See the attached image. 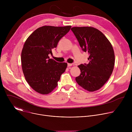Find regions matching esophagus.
<instances>
[{
	"mask_svg": "<svg viewBox=\"0 0 132 132\" xmlns=\"http://www.w3.org/2000/svg\"><path fill=\"white\" fill-rule=\"evenodd\" d=\"M72 65V64H70V63H68V67L71 66Z\"/></svg>",
	"mask_w": 132,
	"mask_h": 132,
	"instance_id": "obj_1",
	"label": "esophagus"
}]
</instances>
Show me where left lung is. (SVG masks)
Here are the masks:
<instances>
[{"label":"left lung","instance_id":"8db88e82","mask_svg":"<svg viewBox=\"0 0 132 132\" xmlns=\"http://www.w3.org/2000/svg\"><path fill=\"white\" fill-rule=\"evenodd\" d=\"M83 51L89 54L88 64L78 66L81 73L77 84L89 92L100 89L109 80L114 69L115 55L112 45L99 30L92 27H72Z\"/></svg>","mask_w":132,"mask_h":132}]
</instances>
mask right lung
Here are the masks:
<instances>
[{"mask_svg": "<svg viewBox=\"0 0 132 132\" xmlns=\"http://www.w3.org/2000/svg\"><path fill=\"white\" fill-rule=\"evenodd\" d=\"M71 27L43 26L26 40L21 52V66L26 81L36 92L47 95L57 86L67 64L56 62L48 55Z\"/></svg>", "mask_w": 132, "mask_h": 132, "instance_id": "add662e5", "label": "right lung"}]
</instances>
